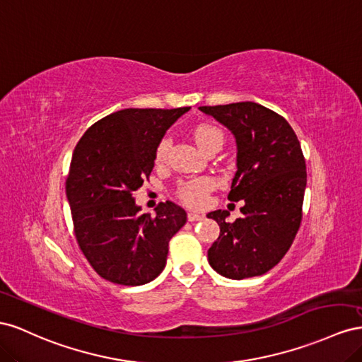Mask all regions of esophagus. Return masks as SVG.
<instances>
[{
    "label": "esophagus",
    "mask_w": 362,
    "mask_h": 362,
    "mask_svg": "<svg viewBox=\"0 0 362 362\" xmlns=\"http://www.w3.org/2000/svg\"><path fill=\"white\" fill-rule=\"evenodd\" d=\"M204 216L203 215H200V214H195V212H188V221H191V223H194V221H200V220H203Z\"/></svg>",
    "instance_id": "1"
}]
</instances>
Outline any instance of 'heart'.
<instances>
[{"label":"heart","mask_w":362,"mask_h":362,"mask_svg":"<svg viewBox=\"0 0 362 362\" xmlns=\"http://www.w3.org/2000/svg\"><path fill=\"white\" fill-rule=\"evenodd\" d=\"M194 139L199 147L204 151H209L214 147H221L224 142V133L221 129L212 124H200L194 129ZM171 146L170 138H162L156 147V162H163L167 158ZM214 188V182L209 177H200L182 182L177 188V197L189 206H202L204 203L206 195Z\"/></svg>","instance_id":"heart-1"}]
</instances>
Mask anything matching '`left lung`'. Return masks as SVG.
<instances>
[{
    "label": "left lung",
    "instance_id": "8db88e82",
    "mask_svg": "<svg viewBox=\"0 0 362 362\" xmlns=\"http://www.w3.org/2000/svg\"><path fill=\"white\" fill-rule=\"evenodd\" d=\"M236 139V174L230 202L244 200L243 216L227 223V211L208 218L220 236L208 250L216 273L229 279L261 276L281 262L302 223L306 163L293 127L279 113L253 101L202 106Z\"/></svg>",
    "mask_w": 362,
    "mask_h": 362
}]
</instances>
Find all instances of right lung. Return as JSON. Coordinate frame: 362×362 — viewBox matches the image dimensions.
<instances>
[{"label":"right lung","instance_id":"obj_1","mask_svg":"<svg viewBox=\"0 0 362 362\" xmlns=\"http://www.w3.org/2000/svg\"><path fill=\"white\" fill-rule=\"evenodd\" d=\"M189 107L124 109L85 132L72 153L66 197L74 235L92 268L109 282L136 286L158 277L187 212L173 202L141 214L133 191L148 179L156 147Z\"/></svg>","mask_w":362,"mask_h":362}]
</instances>
